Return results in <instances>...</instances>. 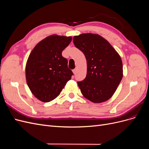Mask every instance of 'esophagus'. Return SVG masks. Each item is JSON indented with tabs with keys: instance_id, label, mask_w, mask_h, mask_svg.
Wrapping results in <instances>:
<instances>
[{
	"instance_id": "34e87169",
	"label": "esophagus",
	"mask_w": 149,
	"mask_h": 149,
	"mask_svg": "<svg viewBox=\"0 0 149 149\" xmlns=\"http://www.w3.org/2000/svg\"><path fill=\"white\" fill-rule=\"evenodd\" d=\"M76 71H77V69L76 68H75V69H74L73 70V73L75 74H76Z\"/></svg>"
}]
</instances>
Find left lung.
Instances as JSON below:
<instances>
[{"mask_svg": "<svg viewBox=\"0 0 149 149\" xmlns=\"http://www.w3.org/2000/svg\"><path fill=\"white\" fill-rule=\"evenodd\" d=\"M76 48L87 61V74L78 85L83 96L94 103L105 102L113 96L123 76L121 58L101 35L82 33L73 37Z\"/></svg>", "mask_w": 149, "mask_h": 149, "instance_id": "obj_1", "label": "left lung"}]
</instances>
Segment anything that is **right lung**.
<instances>
[{"label": "right lung", "instance_id": "1", "mask_svg": "<svg viewBox=\"0 0 149 149\" xmlns=\"http://www.w3.org/2000/svg\"><path fill=\"white\" fill-rule=\"evenodd\" d=\"M71 37L52 35L38 42L31 52L25 66L26 83L33 96L48 102L60 95L73 72L61 53Z\"/></svg>", "mask_w": 149, "mask_h": 149}]
</instances>
